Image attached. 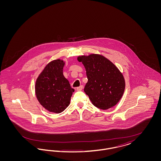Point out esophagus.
I'll list each match as a JSON object with an SVG mask.
<instances>
[{
    "label": "esophagus",
    "mask_w": 161,
    "mask_h": 161,
    "mask_svg": "<svg viewBox=\"0 0 161 161\" xmlns=\"http://www.w3.org/2000/svg\"><path fill=\"white\" fill-rule=\"evenodd\" d=\"M83 89V86L81 85V86H80V87H77V91H81Z\"/></svg>",
    "instance_id": "obj_1"
}]
</instances>
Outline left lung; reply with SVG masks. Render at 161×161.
<instances>
[{
    "label": "left lung",
    "instance_id": "8db88e82",
    "mask_svg": "<svg viewBox=\"0 0 161 161\" xmlns=\"http://www.w3.org/2000/svg\"><path fill=\"white\" fill-rule=\"evenodd\" d=\"M86 70L84 91L92 104L102 110L115 106L123 97L125 83L123 74L104 56L97 54L77 57Z\"/></svg>",
    "mask_w": 161,
    "mask_h": 161
}]
</instances>
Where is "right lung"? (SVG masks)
<instances>
[{"instance_id":"add662e5","label":"right lung","mask_w":161,"mask_h":161,"mask_svg":"<svg viewBox=\"0 0 161 161\" xmlns=\"http://www.w3.org/2000/svg\"><path fill=\"white\" fill-rule=\"evenodd\" d=\"M65 62L56 59L48 63L36 81L35 93L39 103L47 111L63 112L70 104L74 89L63 75Z\"/></svg>"}]
</instances>
